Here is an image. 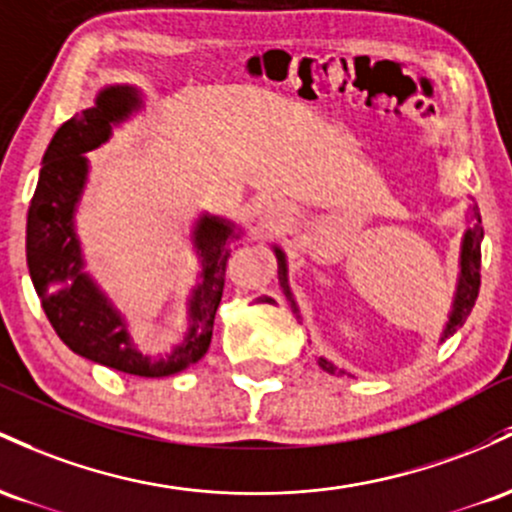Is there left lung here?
Wrapping results in <instances>:
<instances>
[{
	"instance_id": "left-lung-1",
	"label": "left lung",
	"mask_w": 512,
	"mask_h": 512,
	"mask_svg": "<svg viewBox=\"0 0 512 512\" xmlns=\"http://www.w3.org/2000/svg\"><path fill=\"white\" fill-rule=\"evenodd\" d=\"M474 217L481 222L479 212H476V210H474ZM481 237H484L481 227L469 229L467 237H464L462 278H459L455 312H452L450 324H447V329H445V338L452 336V333H455L459 326L464 324V319H467L469 312H472L476 297H479V287H481ZM275 256H278V263H280V280H283L287 297H290V290H287V285H285V256H283V251L275 249ZM319 365L324 367L326 372H336V367H333L331 363H326L324 358H319Z\"/></svg>"
}]
</instances>
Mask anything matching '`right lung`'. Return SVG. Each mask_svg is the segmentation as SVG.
Here are the masks:
<instances>
[{
  "instance_id": "1",
  "label": "right lung",
  "mask_w": 512,
  "mask_h": 512,
  "mask_svg": "<svg viewBox=\"0 0 512 512\" xmlns=\"http://www.w3.org/2000/svg\"><path fill=\"white\" fill-rule=\"evenodd\" d=\"M137 106L135 91L111 86L101 91L94 108L60 125L43 157L36 193L26 225V261L43 312L67 348L82 358L137 377H166L198 363L210 348L212 324L225 290L232 227L205 217L195 232L203 256V283L191 300V331L169 358L149 360L132 346L125 321L82 273V256L74 239L72 212L86 179L84 152L99 147L111 123Z\"/></svg>"
}]
</instances>
